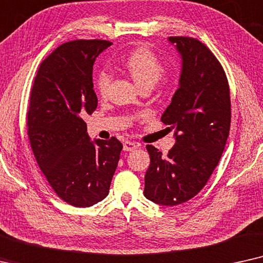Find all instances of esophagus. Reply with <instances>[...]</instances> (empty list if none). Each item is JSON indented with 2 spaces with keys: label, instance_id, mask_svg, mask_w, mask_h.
<instances>
[{
  "label": "esophagus",
  "instance_id": "1",
  "mask_svg": "<svg viewBox=\"0 0 263 263\" xmlns=\"http://www.w3.org/2000/svg\"><path fill=\"white\" fill-rule=\"evenodd\" d=\"M138 148V145L136 144V143L134 142H125L124 143V150L125 152H134V150H136Z\"/></svg>",
  "mask_w": 263,
  "mask_h": 263
}]
</instances>
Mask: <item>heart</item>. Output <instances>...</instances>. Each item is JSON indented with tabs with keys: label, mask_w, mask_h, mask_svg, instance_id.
I'll return each mask as SVG.
<instances>
[{
	"label": "heart",
	"mask_w": 263,
	"mask_h": 263,
	"mask_svg": "<svg viewBox=\"0 0 263 263\" xmlns=\"http://www.w3.org/2000/svg\"><path fill=\"white\" fill-rule=\"evenodd\" d=\"M125 67L139 86H154L164 74V66L150 49L145 47L136 48L127 55L124 61ZM111 82L109 69L102 68L96 73L95 86L101 96L107 93Z\"/></svg>",
	"instance_id": "1"
}]
</instances>
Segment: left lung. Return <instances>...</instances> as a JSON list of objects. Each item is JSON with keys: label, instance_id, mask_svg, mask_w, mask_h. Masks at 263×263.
I'll use <instances>...</instances> for the list:
<instances>
[{"label": "left lung", "instance_id": "left-lung-1", "mask_svg": "<svg viewBox=\"0 0 263 263\" xmlns=\"http://www.w3.org/2000/svg\"><path fill=\"white\" fill-rule=\"evenodd\" d=\"M168 40L183 60L179 87L161 117L176 128V144L166 156L146 145L144 196L173 207L195 197L218 166L230 134L231 99L226 73L207 45L192 37Z\"/></svg>", "mask_w": 263, "mask_h": 263}]
</instances>
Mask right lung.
<instances>
[{
  "instance_id": "right-lung-1",
  "label": "right lung",
  "mask_w": 263,
  "mask_h": 263,
  "mask_svg": "<svg viewBox=\"0 0 263 263\" xmlns=\"http://www.w3.org/2000/svg\"><path fill=\"white\" fill-rule=\"evenodd\" d=\"M110 44L103 40L61 44L42 61L31 90V149L55 194L74 207L106 198L122 150L115 137L91 142L83 119L97 107L93 62Z\"/></svg>"
}]
</instances>
